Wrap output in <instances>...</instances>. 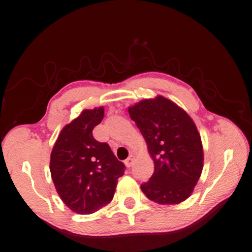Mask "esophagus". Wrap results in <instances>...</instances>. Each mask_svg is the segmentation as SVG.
I'll use <instances>...</instances> for the list:
<instances>
[{
	"label": "esophagus",
	"instance_id": "34e87169",
	"mask_svg": "<svg viewBox=\"0 0 252 252\" xmlns=\"http://www.w3.org/2000/svg\"><path fill=\"white\" fill-rule=\"evenodd\" d=\"M134 157L132 156H130V157H128V158L125 160V164H126V167L127 168H130L131 165H132V163H134Z\"/></svg>",
	"mask_w": 252,
	"mask_h": 252
}]
</instances>
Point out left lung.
I'll return each instance as SVG.
<instances>
[{"label": "left lung", "mask_w": 252, "mask_h": 252, "mask_svg": "<svg viewBox=\"0 0 252 252\" xmlns=\"http://www.w3.org/2000/svg\"><path fill=\"white\" fill-rule=\"evenodd\" d=\"M148 146L155 171L140 185L149 200L174 205L187 200L201 177L203 146L189 114L161 95L146 98L128 107Z\"/></svg>", "instance_id": "left-lung-1"}]
</instances>
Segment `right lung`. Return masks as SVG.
<instances>
[{
	"instance_id": "right-lung-1",
	"label": "right lung",
	"mask_w": 252,
	"mask_h": 252,
	"mask_svg": "<svg viewBox=\"0 0 252 252\" xmlns=\"http://www.w3.org/2000/svg\"><path fill=\"white\" fill-rule=\"evenodd\" d=\"M103 117V106L84 110L63 128L50 155L57 192L71 211L81 215L92 214L113 200L117 180L125 171L110 146L92 135Z\"/></svg>"
}]
</instances>
